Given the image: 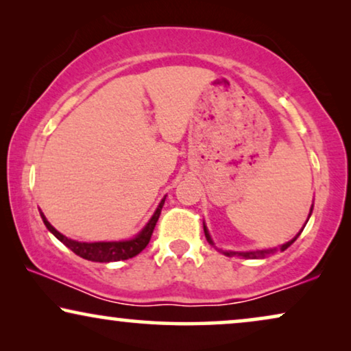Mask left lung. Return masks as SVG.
<instances>
[{
  "mask_svg": "<svg viewBox=\"0 0 351 351\" xmlns=\"http://www.w3.org/2000/svg\"><path fill=\"white\" fill-rule=\"evenodd\" d=\"M310 214H311V210H310ZM203 227H204L206 239H208L209 244H213V246H214V241H213V238H210V234H209V232H208V228H206V225H203ZM299 234H300V233H299ZM299 234H297V237H299ZM297 237H295V238H292L291 241H287L286 244H282V246L280 247L281 251H286V249L289 247L291 244L295 241ZM275 251H276V249H270V251H252V252H233V251H225L223 254H225V256H228V257H232V256H241V257H247V258H257V257H265L267 254H273Z\"/></svg>",
  "mask_w": 351,
  "mask_h": 351,
  "instance_id": "left-lung-1",
  "label": "left lung"
}]
</instances>
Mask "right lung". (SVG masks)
Returning a JSON list of instances; mask_svg holds the SVG:
<instances>
[{
	"mask_svg": "<svg viewBox=\"0 0 351 351\" xmlns=\"http://www.w3.org/2000/svg\"><path fill=\"white\" fill-rule=\"evenodd\" d=\"M165 199H161V203L158 204V208L155 210V214L152 215V219L148 220V223L142 228V232L134 237L132 239H126V241H108V243H81V241H75V239H70L64 237V234L57 232V230L52 227V225L47 222V219L45 217V214L41 213V219L45 222L46 228L54 234V237L65 244L66 247L71 249L76 256L86 258V261H93V262H117V261H128V258L136 257L137 254H141L143 249L147 247V244L150 243L152 233L155 230V225L160 219L162 204H165Z\"/></svg>",
	"mask_w": 351,
	"mask_h": 351,
	"instance_id": "1",
	"label": "right lung"
}]
</instances>
